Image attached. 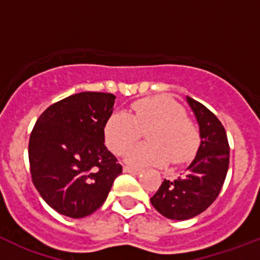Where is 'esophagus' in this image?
I'll return each mask as SVG.
<instances>
[{"mask_svg":"<svg viewBox=\"0 0 260 260\" xmlns=\"http://www.w3.org/2000/svg\"><path fill=\"white\" fill-rule=\"evenodd\" d=\"M123 172L125 173H132V174H139L142 173V169L134 167H123Z\"/></svg>","mask_w":260,"mask_h":260,"instance_id":"obj_1","label":"esophagus"}]
</instances>
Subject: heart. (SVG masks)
Masks as SVG:
<instances>
[{"mask_svg": "<svg viewBox=\"0 0 260 260\" xmlns=\"http://www.w3.org/2000/svg\"><path fill=\"white\" fill-rule=\"evenodd\" d=\"M146 133L148 143L138 144L126 153V161L138 167L186 162L194 157L199 147L197 126L186 118L180 104L165 96L141 99L132 105L128 113L116 112L104 126L108 148L122 155Z\"/></svg>", "mask_w": 260, "mask_h": 260, "instance_id": "obj_1", "label": "heart"}]
</instances>
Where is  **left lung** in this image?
Returning a JSON list of instances; mask_svg holds the SVG:
<instances>
[{"label": "left lung", "instance_id": "1", "mask_svg": "<svg viewBox=\"0 0 260 260\" xmlns=\"http://www.w3.org/2000/svg\"><path fill=\"white\" fill-rule=\"evenodd\" d=\"M199 125L201 144L186 172L164 180L151 203L171 220H189L207 210L217 198L229 167V143L224 126L210 109L186 96Z\"/></svg>", "mask_w": 260, "mask_h": 260}]
</instances>
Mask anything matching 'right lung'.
<instances>
[{
    "label": "right lung",
    "instance_id": "1",
    "mask_svg": "<svg viewBox=\"0 0 260 260\" xmlns=\"http://www.w3.org/2000/svg\"><path fill=\"white\" fill-rule=\"evenodd\" d=\"M116 96L80 92L50 105L29 137L32 182L50 207L73 219L102 207L122 167L105 147Z\"/></svg>",
    "mask_w": 260,
    "mask_h": 260
}]
</instances>
